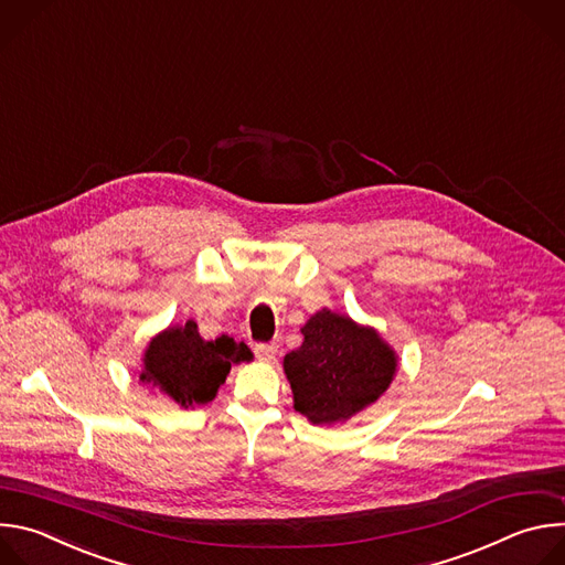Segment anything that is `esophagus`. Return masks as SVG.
Instances as JSON below:
<instances>
[{
    "label": "esophagus",
    "instance_id": "1",
    "mask_svg": "<svg viewBox=\"0 0 565 565\" xmlns=\"http://www.w3.org/2000/svg\"><path fill=\"white\" fill-rule=\"evenodd\" d=\"M255 355L262 362H273L277 358V347L275 344H257L255 347Z\"/></svg>",
    "mask_w": 565,
    "mask_h": 565
}]
</instances>
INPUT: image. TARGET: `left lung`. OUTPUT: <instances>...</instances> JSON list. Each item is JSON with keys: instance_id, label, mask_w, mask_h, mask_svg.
<instances>
[{"instance_id": "obj_1", "label": "left lung", "mask_w": 565, "mask_h": 565, "mask_svg": "<svg viewBox=\"0 0 565 565\" xmlns=\"http://www.w3.org/2000/svg\"><path fill=\"white\" fill-rule=\"evenodd\" d=\"M301 335V347L284 358V371L295 412L312 425L349 420L388 388L397 358L375 329L321 308Z\"/></svg>"}]
</instances>
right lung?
I'll return each mask as SVG.
<instances>
[{"instance_id": "1", "label": "right lung", "mask_w": 565, "mask_h": 565, "mask_svg": "<svg viewBox=\"0 0 565 565\" xmlns=\"http://www.w3.org/2000/svg\"><path fill=\"white\" fill-rule=\"evenodd\" d=\"M250 360L253 351L244 342L227 335L207 342L199 335L196 321L188 319L149 342L140 380L172 397L179 407L190 409L214 399L232 364Z\"/></svg>"}]
</instances>
